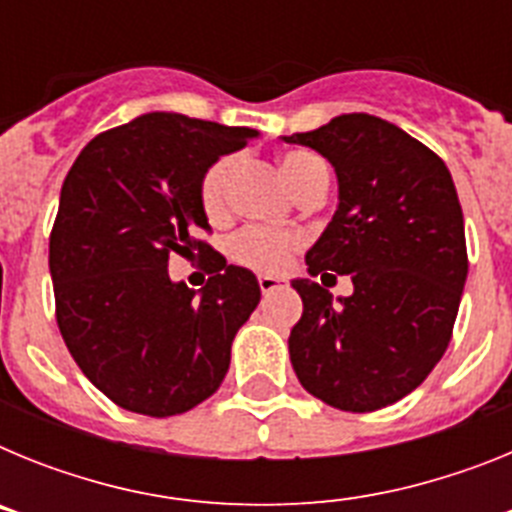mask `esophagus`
Returning <instances> with one entry per match:
<instances>
[{
    "label": "esophagus",
    "mask_w": 512,
    "mask_h": 512,
    "mask_svg": "<svg viewBox=\"0 0 512 512\" xmlns=\"http://www.w3.org/2000/svg\"><path fill=\"white\" fill-rule=\"evenodd\" d=\"M259 287L261 292H274V289L284 287L279 277H269V274H259Z\"/></svg>",
    "instance_id": "esophagus-1"
}]
</instances>
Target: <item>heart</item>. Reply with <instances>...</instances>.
Instances as JSON below:
<instances>
[{"mask_svg": "<svg viewBox=\"0 0 512 512\" xmlns=\"http://www.w3.org/2000/svg\"><path fill=\"white\" fill-rule=\"evenodd\" d=\"M282 174L289 187L297 194L305 192L312 184H328V166L323 158L307 151H289L282 156ZM235 171V158L223 156L215 164L207 166L200 179V205L210 217H220L228 200V184ZM302 246V235L292 230H269V228H243L228 241V256L238 266L253 271L274 274L287 266L292 253Z\"/></svg>", "mask_w": 512, "mask_h": 512, "instance_id": "heart-1", "label": "heart"}]
</instances>
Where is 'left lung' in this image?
Here are the masks:
<instances>
[{
	"instance_id": "left-lung-1",
	"label": "left lung",
	"mask_w": 512,
	"mask_h": 512,
	"mask_svg": "<svg viewBox=\"0 0 512 512\" xmlns=\"http://www.w3.org/2000/svg\"><path fill=\"white\" fill-rule=\"evenodd\" d=\"M284 140L318 151L338 176V210L307 251V271L354 282L338 302L325 282H292L302 318L289 359L330 408H387L433 372L454 333L469 269L454 179L431 148L364 112Z\"/></svg>"
}]
</instances>
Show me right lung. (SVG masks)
<instances>
[{
  "instance_id": "obj_1",
  "label": "right lung",
  "mask_w": 512,
  "mask_h": 512,
  "mask_svg": "<svg viewBox=\"0 0 512 512\" xmlns=\"http://www.w3.org/2000/svg\"><path fill=\"white\" fill-rule=\"evenodd\" d=\"M256 135L151 112L89 140L63 179L48 253L58 330L84 377L130 413H187L228 374L261 289L202 241L200 179ZM174 252L206 259L200 293L168 279Z\"/></svg>"
}]
</instances>
